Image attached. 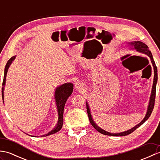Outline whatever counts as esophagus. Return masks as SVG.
I'll use <instances>...</instances> for the list:
<instances>
[{"label":"esophagus","mask_w":160,"mask_h":160,"mask_svg":"<svg viewBox=\"0 0 160 160\" xmlns=\"http://www.w3.org/2000/svg\"><path fill=\"white\" fill-rule=\"evenodd\" d=\"M75 88H76V89H77L78 91H81L82 90H83V84L82 83H81L80 82H77L75 83Z\"/></svg>","instance_id":"esophagus-1"}]
</instances>
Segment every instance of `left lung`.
<instances>
[{
    "mask_svg": "<svg viewBox=\"0 0 160 160\" xmlns=\"http://www.w3.org/2000/svg\"><path fill=\"white\" fill-rule=\"evenodd\" d=\"M128 45L131 46V49H134L138 52H140L142 53H144L145 55L148 56L151 60V63L152 64V67H153V69H154V79H153V84H152V91H151V97H150V100H149V104L148 106V109L147 114H146L144 118L143 119L140 123H139L136 126H135L134 127H132L131 129H129V130L124 131V132H119V133H111V132H107L106 131L102 129L100 127H98V126L95 123L93 118H92V115H91V111L89 107V104L86 102V105H87V113H88V116H89V119L90 121V123L91 125L96 129V130L100 132V133L106 135H112V136H125V135H127L131 134V132H133L135 129L138 128L139 127H140L142 124H143L144 122L147 121L148 118L150 117V115H151V113L152 110H153L154 108V104H155V93H156V84H157L158 82V69L157 67L155 65V62L153 60V58H152V53L151 52V51L148 49V47L146 45V44L143 43L142 42L140 41H134V42H129Z\"/></svg>",
    "mask_w": 160,
    "mask_h": 160,
    "instance_id": "obj_1",
    "label": "left lung"
}]
</instances>
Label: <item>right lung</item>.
<instances>
[{
    "label": "right lung",
    "instance_id": "obj_1",
    "mask_svg": "<svg viewBox=\"0 0 160 160\" xmlns=\"http://www.w3.org/2000/svg\"><path fill=\"white\" fill-rule=\"evenodd\" d=\"M15 58L16 56L12 57L8 61V62H7L5 68L4 78H3V82H2L3 87H2V98L3 103H4V87L5 85L6 76H7V73H8V71L10 64H12L13 60L15 59ZM73 90V84L70 82L63 84L62 85H60V87L56 88V89L55 91V95H54V98H55L58 113V124L52 131L49 132L47 134L42 135V137L48 136L49 135L56 133V132H58L60 129L62 128V124H63V112H64V105H65V103L67 102V100L68 99V98H69L71 95V93H72Z\"/></svg>",
    "mask_w": 160,
    "mask_h": 160
}]
</instances>
